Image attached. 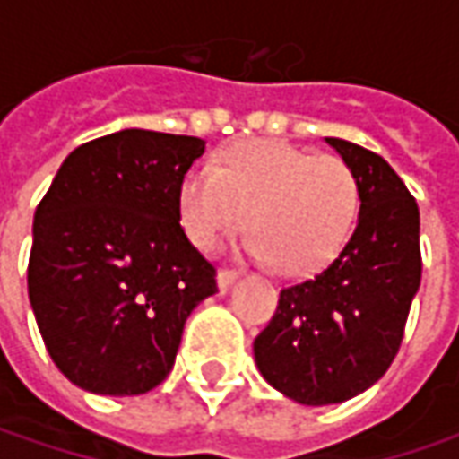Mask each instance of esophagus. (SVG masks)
Segmentation results:
<instances>
[{"label": "esophagus", "instance_id": "obj_1", "mask_svg": "<svg viewBox=\"0 0 459 459\" xmlns=\"http://www.w3.org/2000/svg\"><path fill=\"white\" fill-rule=\"evenodd\" d=\"M239 273L238 271H230V268H221L220 273H217V286H220L221 293H227L232 289V283L238 281Z\"/></svg>", "mask_w": 459, "mask_h": 459}]
</instances>
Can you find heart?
Returning <instances> with one entry per match:
<instances>
[{
  "instance_id": "b5f03b06",
  "label": "heart",
  "mask_w": 459,
  "mask_h": 459,
  "mask_svg": "<svg viewBox=\"0 0 459 459\" xmlns=\"http://www.w3.org/2000/svg\"><path fill=\"white\" fill-rule=\"evenodd\" d=\"M358 212L360 184L350 163L275 140L232 145L214 168H194L178 186V217L199 250H214L245 220L247 253L273 260L283 275L325 268Z\"/></svg>"
}]
</instances>
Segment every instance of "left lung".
<instances>
[{"instance_id": "obj_1", "label": "left lung", "mask_w": 459, "mask_h": 459, "mask_svg": "<svg viewBox=\"0 0 459 459\" xmlns=\"http://www.w3.org/2000/svg\"><path fill=\"white\" fill-rule=\"evenodd\" d=\"M326 143L358 176V227L325 271L281 291L253 344L263 378L307 406L358 396L388 370L421 281L419 206L406 184L378 152Z\"/></svg>"}]
</instances>
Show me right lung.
Masks as SVG:
<instances>
[{
    "label": "right lung",
    "mask_w": 459,
    "mask_h": 459,
    "mask_svg": "<svg viewBox=\"0 0 459 459\" xmlns=\"http://www.w3.org/2000/svg\"><path fill=\"white\" fill-rule=\"evenodd\" d=\"M202 137L122 130L83 143L35 209L27 293L48 355L101 396L163 383L184 325L217 291L188 242L178 186Z\"/></svg>",
    "instance_id": "1"
}]
</instances>
